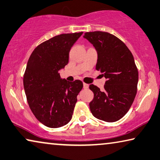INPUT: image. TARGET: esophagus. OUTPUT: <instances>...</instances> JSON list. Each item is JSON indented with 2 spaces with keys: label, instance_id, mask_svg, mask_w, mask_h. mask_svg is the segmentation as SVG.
Returning <instances> with one entry per match:
<instances>
[{
  "label": "esophagus",
  "instance_id": "esophagus-1",
  "mask_svg": "<svg viewBox=\"0 0 160 160\" xmlns=\"http://www.w3.org/2000/svg\"><path fill=\"white\" fill-rule=\"evenodd\" d=\"M88 87H89V85L87 84V83H83V88H84V89H88Z\"/></svg>",
  "mask_w": 160,
  "mask_h": 160
}]
</instances>
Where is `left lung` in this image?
I'll return each instance as SVG.
<instances>
[{
    "instance_id": "8db88e82",
    "label": "left lung",
    "mask_w": 160,
    "mask_h": 160,
    "mask_svg": "<svg viewBox=\"0 0 160 160\" xmlns=\"http://www.w3.org/2000/svg\"><path fill=\"white\" fill-rule=\"evenodd\" d=\"M84 38L97 50L96 70L107 79L103 90L90 85L94 93L90 111L99 120L116 122L130 110L138 90V70L133 55L120 39L108 32H87Z\"/></svg>"
}]
</instances>
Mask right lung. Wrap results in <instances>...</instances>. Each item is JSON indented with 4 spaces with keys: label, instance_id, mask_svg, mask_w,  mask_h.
<instances>
[{
    "label": "right lung",
    "instance_id": "right-lung-1",
    "mask_svg": "<svg viewBox=\"0 0 160 160\" xmlns=\"http://www.w3.org/2000/svg\"><path fill=\"white\" fill-rule=\"evenodd\" d=\"M82 33L60 34L42 42L28 61L23 75L28 103L38 120L48 128H60L72 119L83 83L60 79L59 70L68 63L71 48Z\"/></svg>",
    "mask_w": 160,
    "mask_h": 160
}]
</instances>
